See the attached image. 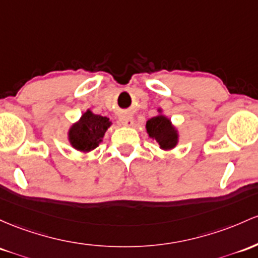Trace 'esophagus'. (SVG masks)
I'll return each mask as SVG.
<instances>
[{
  "label": "esophagus",
  "mask_w": 258,
  "mask_h": 258,
  "mask_svg": "<svg viewBox=\"0 0 258 258\" xmlns=\"http://www.w3.org/2000/svg\"><path fill=\"white\" fill-rule=\"evenodd\" d=\"M120 121L121 123L124 124V126H132L134 124V117H132L131 114L128 112H122L120 115Z\"/></svg>",
  "instance_id": "1"
}]
</instances>
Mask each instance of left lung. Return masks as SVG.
I'll list each match as a JSON object with an SVG mask.
<instances>
[{"mask_svg":"<svg viewBox=\"0 0 258 258\" xmlns=\"http://www.w3.org/2000/svg\"><path fill=\"white\" fill-rule=\"evenodd\" d=\"M158 111L161 112V110L159 109ZM146 130L149 137L155 140V142L164 151H170L175 148L179 141L177 130L172 126L170 118L161 114L149 118L146 123Z\"/></svg>","mask_w":258,"mask_h":258,"instance_id":"8db88e82","label":"left lung"}]
</instances>
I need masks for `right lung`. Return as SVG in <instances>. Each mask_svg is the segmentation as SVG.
I'll return each mask as SVG.
<instances>
[{
  "label": "right lung",
  "instance_id": "add662e5",
  "mask_svg": "<svg viewBox=\"0 0 258 258\" xmlns=\"http://www.w3.org/2000/svg\"><path fill=\"white\" fill-rule=\"evenodd\" d=\"M110 126L111 121L105 116L95 115L90 110H87L77 122L71 126L69 131L71 146L83 153L93 151L103 141Z\"/></svg>",
  "mask_w": 258,
  "mask_h": 258
}]
</instances>
